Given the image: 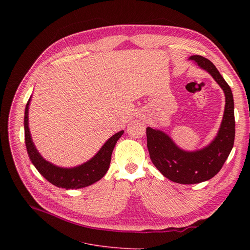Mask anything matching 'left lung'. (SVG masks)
<instances>
[{
  "label": "left lung",
  "mask_w": 250,
  "mask_h": 250,
  "mask_svg": "<svg viewBox=\"0 0 250 250\" xmlns=\"http://www.w3.org/2000/svg\"><path fill=\"white\" fill-rule=\"evenodd\" d=\"M189 60L213 76L224 91L226 104L217 137L200 151H182L161 130L146 128L147 147L153 164L165 177L181 185H193L214 177L227 160L235 138L234 101L230 86L211 61L202 56H191Z\"/></svg>",
  "instance_id": "1"
}]
</instances>
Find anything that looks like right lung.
<instances>
[{
	"instance_id": "obj_1",
	"label": "right lung",
	"mask_w": 250,
	"mask_h": 250,
	"mask_svg": "<svg viewBox=\"0 0 250 250\" xmlns=\"http://www.w3.org/2000/svg\"><path fill=\"white\" fill-rule=\"evenodd\" d=\"M30 99L25 107L24 115V129H25V144L29 158L35 168L38 170L47 181L58 188L73 189L81 188L91 186L101 179L107 172L111 161V155L116 142L124 134L121 130L113 135L108 141L104 144L99 152L88 162L74 168H61L45 161L39 155L31 140L29 127H28V106Z\"/></svg>"
}]
</instances>
